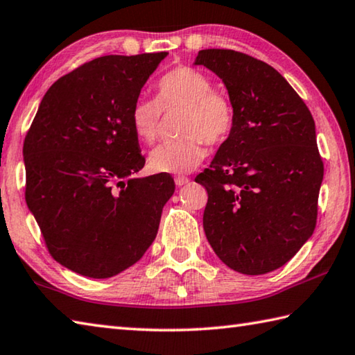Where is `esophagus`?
Returning <instances> with one entry per match:
<instances>
[{
    "label": "esophagus",
    "mask_w": 355,
    "mask_h": 355,
    "mask_svg": "<svg viewBox=\"0 0 355 355\" xmlns=\"http://www.w3.org/2000/svg\"><path fill=\"white\" fill-rule=\"evenodd\" d=\"M173 180H175V184L177 186H184V184L189 183V178L184 177V175H177Z\"/></svg>",
    "instance_id": "obj_1"
}]
</instances>
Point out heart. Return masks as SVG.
<instances>
[{
  "label": "heart",
  "mask_w": 355,
  "mask_h": 355,
  "mask_svg": "<svg viewBox=\"0 0 355 355\" xmlns=\"http://www.w3.org/2000/svg\"><path fill=\"white\" fill-rule=\"evenodd\" d=\"M212 89V80L206 73L191 66H177L159 76L157 100L138 96L132 104V129L146 144L157 140L163 110H183L178 124L182 137L159 144L150 152L152 171L191 172L203 162L205 141L215 146L231 135L235 123L232 103L225 94Z\"/></svg>",
  "instance_id": "obj_1"
}]
</instances>
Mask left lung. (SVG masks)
<instances>
[{
    "label": "left lung",
    "instance_id": "1",
    "mask_svg": "<svg viewBox=\"0 0 355 355\" xmlns=\"http://www.w3.org/2000/svg\"><path fill=\"white\" fill-rule=\"evenodd\" d=\"M196 64L223 80L235 110L231 135L196 177L207 191V241L237 272H270L293 259L315 229L323 162L314 118L265 61L206 49Z\"/></svg>",
    "mask_w": 355,
    "mask_h": 355
}]
</instances>
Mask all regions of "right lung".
I'll return each mask as SVG.
<instances>
[{
	"label": "right lung",
	"mask_w": 355,
	"mask_h": 355,
	"mask_svg": "<svg viewBox=\"0 0 355 355\" xmlns=\"http://www.w3.org/2000/svg\"><path fill=\"white\" fill-rule=\"evenodd\" d=\"M168 52L106 55L49 87L23 146L26 203L60 265L109 279L155 240L175 183L134 178L146 159L130 107Z\"/></svg>",
	"instance_id": "obj_1"
}]
</instances>
